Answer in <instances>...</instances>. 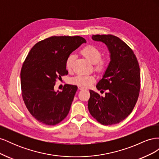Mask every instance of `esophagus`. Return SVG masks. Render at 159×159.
<instances>
[{"mask_svg":"<svg viewBox=\"0 0 159 159\" xmlns=\"http://www.w3.org/2000/svg\"><path fill=\"white\" fill-rule=\"evenodd\" d=\"M78 89L80 90H82V89H84L85 88L84 87H81V86H78Z\"/></svg>","mask_w":159,"mask_h":159,"instance_id":"34e87169","label":"esophagus"}]
</instances>
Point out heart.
I'll return each instance as SVG.
<instances>
[{
  "label": "heart",
  "instance_id": "heart-1",
  "mask_svg": "<svg viewBox=\"0 0 159 159\" xmlns=\"http://www.w3.org/2000/svg\"><path fill=\"white\" fill-rule=\"evenodd\" d=\"M82 54L91 63L95 65V70L103 71L107 67V61L102 58V52L98 47L93 45H88L81 50ZM75 58L74 54H70L66 60V68L68 70H71L73 67L74 61ZM95 81V77L90 75L80 74L71 80V82L81 87H89Z\"/></svg>",
  "mask_w": 159,
  "mask_h": 159
}]
</instances>
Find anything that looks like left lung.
Here are the masks:
<instances>
[{
    "label": "left lung",
    "instance_id": "8db88e82",
    "mask_svg": "<svg viewBox=\"0 0 159 159\" xmlns=\"http://www.w3.org/2000/svg\"><path fill=\"white\" fill-rule=\"evenodd\" d=\"M92 39L107 46L110 62L96 85L107 93L103 97L90 90L88 109L99 123L111 125L127 117L135 105L140 91V68L133 51L118 37L93 35Z\"/></svg>",
    "mask_w": 159,
    "mask_h": 159
}]
</instances>
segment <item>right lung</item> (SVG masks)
<instances>
[{
  "label": "right lung",
  "instance_id": "add662e5",
  "mask_svg": "<svg viewBox=\"0 0 159 159\" xmlns=\"http://www.w3.org/2000/svg\"><path fill=\"white\" fill-rule=\"evenodd\" d=\"M86 40L81 36H52L38 42L28 53L21 72L22 98L37 121L55 125L68 115L78 87L66 84L54 90L57 79L68 74L66 60Z\"/></svg>",
  "mask_w": 159,
  "mask_h": 159
}]
</instances>
